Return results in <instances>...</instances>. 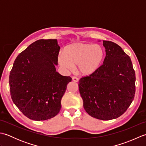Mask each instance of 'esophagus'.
Masks as SVG:
<instances>
[{
	"label": "esophagus",
	"mask_w": 146,
	"mask_h": 146,
	"mask_svg": "<svg viewBox=\"0 0 146 146\" xmlns=\"http://www.w3.org/2000/svg\"><path fill=\"white\" fill-rule=\"evenodd\" d=\"M72 80H73V81L75 82H78V80H79L78 78H76V77H75V76H73L72 78Z\"/></svg>",
	"instance_id": "34e87169"
}]
</instances>
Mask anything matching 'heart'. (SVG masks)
<instances>
[{"instance_id": "obj_1", "label": "heart", "mask_w": 146, "mask_h": 146, "mask_svg": "<svg viewBox=\"0 0 146 146\" xmlns=\"http://www.w3.org/2000/svg\"><path fill=\"white\" fill-rule=\"evenodd\" d=\"M105 56V49L101 45L77 42L66 46L64 53H59L58 61L61 67L68 71H72L77 65L78 73L88 76L100 69Z\"/></svg>"}]
</instances>
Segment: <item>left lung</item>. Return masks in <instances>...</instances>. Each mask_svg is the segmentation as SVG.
<instances>
[{"label":"left lung","mask_w":146,"mask_h":146,"mask_svg":"<svg viewBox=\"0 0 146 146\" xmlns=\"http://www.w3.org/2000/svg\"><path fill=\"white\" fill-rule=\"evenodd\" d=\"M103 64L95 73L80 79L78 86L86 112L108 120L122 115L134 100L135 74L131 58L120 46L109 41H103Z\"/></svg>","instance_id":"8db88e82"}]
</instances>
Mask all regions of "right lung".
Instances as JSON below:
<instances>
[{
  "label": "right lung",
  "instance_id": "1",
  "mask_svg": "<svg viewBox=\"0 0 146 146\" xmlns=\"http://www.w3.org/2000/svg\"><path fill=\"white\" fill-rule=\"evenodd\" d=\"M60 47L57 39H39L17 56L9 75L14 104L29 119L48 120L60 111L70 76L56 70Z\"/></svg>",
  "mask_w": 146,
  "mask_h": 146
}]
</instances>
